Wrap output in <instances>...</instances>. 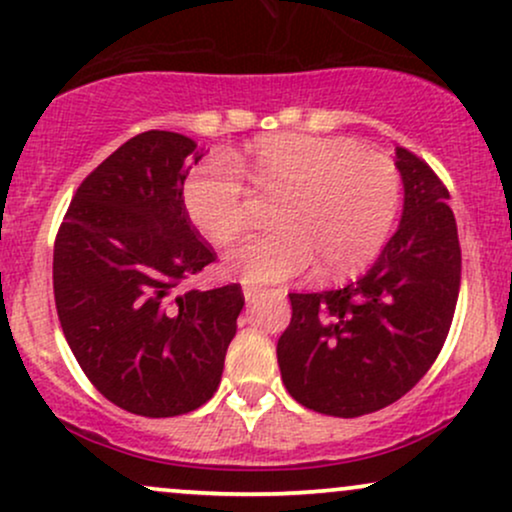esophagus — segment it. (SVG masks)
Masks as SVG:
<instances>
[{
    "instance_id": "obj_1",
    "label": "esophagus",
    "mask_w": 512,
    "mask_h": 512,
    "mask_svg": "<svg viewBox=\"0 0 512 512\" xmlns=\"http://www.w3.org/2000/svg\"><path fill=\"white\" fill-rule=\"evenodd\" d=\"M263 292H266V290H263V287H254V285H244V299H246V302H249V304H254L256 302V299L258 297H261V294Z\"/></svg>"
}]
</instances>
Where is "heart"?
Here are the masks:
<instances>
[{"instance_id": "heart-1", "label": "heart", "mask_w": 512, "mask_h": 512, "mask_svg": "<svg viewBox=\"0 0 512 512\" xmlns=\"http://www.w3.org/2000/svg\"><path fill=\"white\" fill-rule=\"evenodd\" d=\"M278 198L273 230L246 237L225 256L249 285L290 280L318 263V275L362 270L398 218L402 179L395 162L352 138L270 134L251 141L237 167L208 158L184 182V208L206 237L227 244L249 222L251 190Z\"/></svg>"}]
</instances>
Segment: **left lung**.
Returning <instances> with one entry per match:
<instances>
[{
	"label": "left lung",
	"instance_id": "obj_1",
	"mask_svg": "<svg viewBox=\"0 0 512 512\" xmlns=\"http://www.w3.org/2000/svg\"><path fill=\"white\" fill-rule=\"evenodd\" d=\"M395 165L405 184L398 232L359 280L292 292L278 340L287 393L330 417H362L410 393L443 350L458 304L462 254L446 184L407 148Z\"/></svg>",
	"mask_w": 512,
	"mask_h": 512
}]
</instances>
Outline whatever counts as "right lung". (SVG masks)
Returning <instances> with one entry per match:
<instances>
[{"instance_id": "obj_1", "label": "right lung", "mask_w": 512, "mask_h": 512, "mask_svg": "<svg viewBox=\"0 0 512 512\" xmlns=\"http://www.w3.org/2000/svg\"><path fill=\"white\" fill-rule=\"evenodd\" d=\"M189 136L143 131L83 179L54 239V304L88 381L141 417L194 412L220 386L244 292L186 290L218 254L191 225Z\"/></svg>"}]
</instances>
